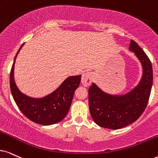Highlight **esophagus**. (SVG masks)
Returning a JSON list of instances; mask_svg holds the SVG:
<instances>
[{
	"instance_id": "34e87169",
	"label": "esophagus",
	"mask_w": 158,
	"mask_h": 158,
	"mask_svg": "<svg viewBox=\"0 0 158 158\" xmlns=\"http://www.w3.org/2000/svg\"><path fill=\"white\" fill-rule=\"evenodd\" d=\"M93 80V73L87 71V72L83 73L81 81L83 86H85V87H88V86L91 85Z\"/></svg>"
}]
</instances>
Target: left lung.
<instances>
[{
  "instance_id": "8db88e82",
  "label": "left lung",
  "mask_w": 158,
  "mask_h": 158,
  "mask_svg": "<svg viewBox=\"0 0 158 158\" xmlns=\"http://www.w3.org/2000/svg\"><path fill=\"white\" fill-rule=\"evenodd\" d=\"M129 49L135 53L143 69L141 80L134 89L119 96L104 93L95 83L89 88L91 117L97 125L105 128L120 129L134 123L148 103L153 81L151 61L133 40L131 41Z\"/></svg>"
}]
</instances>
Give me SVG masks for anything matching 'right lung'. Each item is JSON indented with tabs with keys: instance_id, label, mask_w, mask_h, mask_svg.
I'll use <instances>...</instances> for the list:
<instances>
[{
	"instance_id": "obj_1",
	"label": "right lung",
	"mask_w": 158,
	"mask_h": 158,
	"mask_svg": "<svg viewBox=\"0 0 158 158\" xmlns=\"http://www.w3.org/2000/svg\"><path fill=\"white\" fill-rule=\"evenodd\" d=\"M24 43L15 55L10 72V89L16 104L27 118L39 125H50L63 120L69 112L73 94L79 87L81 75L67 78L52 93L42 98H33L23 94L17 88L14 79L16 57Z\"/></svg>"
}]
</instances>
